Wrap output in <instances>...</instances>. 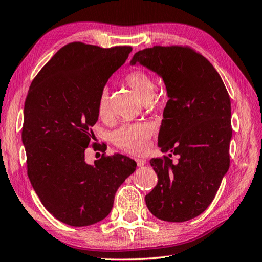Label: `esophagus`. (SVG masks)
Wrapping results in <instances>:
<instances>
[{
	"mask_svg": "<svg viewBox=\"0 0 262 262\" xmlns=\"http://www.w3.org/2000/svg\"><path fill=\"white\" fill-rule=\"evenodd\" d=\"M136 162H137V164H138V166H139V167L145 166L146 163H147L146 159H143V158H137V159H136Z\"/></svg>",
	"mask_w": 262,
	"mask_h": 262,
	"instance_id": "obj_1",
	"label": "esophagus"
}]
</instances>
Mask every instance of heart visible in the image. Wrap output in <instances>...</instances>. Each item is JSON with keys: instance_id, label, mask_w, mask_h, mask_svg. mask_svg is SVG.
<instances>
[{"instance_id": "b5f03b06", "label": "heart", "mask_w": 262, "mask_h": 262, "mask_svg": "<svg viewBox=\"0 0 262 262\" xmlns=\"http://www.w3.org/2000/svg\"><path fill=\"white\" fill-rule=\"evenodd\" d=\"M125 83L145 103H149L155 95V83L152 79L142 70H132L124 78ZM100 117H107L110 114V96L107 89L101 90L97 104ZM152 126L147 123H132L122 125L113 133L115 145L132 155H142L150 147Z\"/></svg>"}]
</instances>
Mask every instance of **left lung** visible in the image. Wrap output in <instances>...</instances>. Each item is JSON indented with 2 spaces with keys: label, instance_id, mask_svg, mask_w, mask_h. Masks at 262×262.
<instances>
[{
  "label": "left lung",
  "instance_id": "left-lung-1",
  "mask_svg": "<svg viewBox=\"0 0 262 262\" xmlns=\"http://www.w3.org/2000/svg\"><path fill=\"white\" fill-rule=\"evenodd\" d=\"M157 73L166 87L158 147L179 156L150 159L157 185L146 195L155 217L181 223L204 212L229 167L231 99L212 64L189 47L154 46L130 61Z\"/></svg>",
  "mask_w": 262,
  "mask_h": 262
}]
</instances>
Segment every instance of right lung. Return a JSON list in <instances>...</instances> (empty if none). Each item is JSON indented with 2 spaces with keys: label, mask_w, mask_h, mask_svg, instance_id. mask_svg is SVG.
Here are the masks:
<instances>
[{
  "label": "right lung",
  "mask_w": 262,
  "mask_h": 262,
  "mask_svg": "<svg viewBox=\"0 0 262 262\" xmlns=\"http://www.w3.org/2000/svg\"><path fill=\"white\" fill-rule=\"evenodd\" d=\"M130 46H63L33 80L25 101L23 143L28 178L56 220L82 227L111 212L120 185L137 163L120 154L84 161L98 120V98Z\"/></svg>",
  "instance_id": "obj_1"
}]
</instances>
